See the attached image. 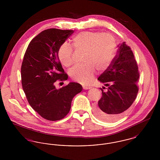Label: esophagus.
Wrapping results in <instances>:
<instances>
[{"label":"esophagus","mask_w":160,"mask_h":160,"mask_svg":"<svg viewBox=\"0 0 160 160\" xmlns=\"http://www.w3.org/2000/svg\"><path fill=\"white\" fill-rule=\"evenodd\" d=\"M84 89H91V88L89 87V86H83Z\"/></svg>","instance_id":"esophagus-1"}]
</instances>
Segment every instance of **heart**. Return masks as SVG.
Instances as JSON below:
<instances>
[{"label":"heart","instance_id":"heart-1","mask_svg":"<svg viewBox=\"0 0 160 160\" xmlns=\"http://www.w3.org/2000/svg\"><path fill=\"white\" fill-rule=\"evenodd\" d=\"M72 41L75 49L84 51V63L71 69L69 75L79 82L90 83L95 76V68L98 71H104L112 61L116 46L114 37L109 33L86 31L74 36ZM58 57L65 67H70L73 63L72 50L67 44L59 47Z\"/></svg>","mask_w":160,"mask_h":160}]
</instances>
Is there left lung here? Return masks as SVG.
Wrapping results in <instances>:
<instances>
[{"label":"left lung","mask_w":160,"mask_h":160,"mask_svg":"<svg viewBox=\"0 0 160 160\" xmlns=\"http://www.w3.org/2000/svg\"><path fill=\"white\" fill-rule=\"evenodd\" d=\"M118 47L111 64L98 78L108 88L107 92L100 88L102 97L93 112L99 119L106 122H113L122 117L138 91L139 71L134 54L125 42Z\"/></svg>","instance_id":"8db88e82"}]
</instances>
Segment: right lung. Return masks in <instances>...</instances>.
Returning <instances> with one entry per match:
<instances>
[{"mask_svg":"<svg viewBox=\"0 0 160 160\" xmlns=\"http://www.w3.org/2000/svg\"><path fill=\"white\" fill-rule=\"evenodd\" d=\"M72 30L49 29L33 38L25 52L21 68L22 84L26 98L41 117L55 121L64 118L71 109L72 98L82 91L80 84L71 82L56 89V80L65 81V72L58 50Z\"/></svg>","mask_w":160,"mask_h":160,"instance_id":"add662e5","label":"right lung"}]
</instances>
